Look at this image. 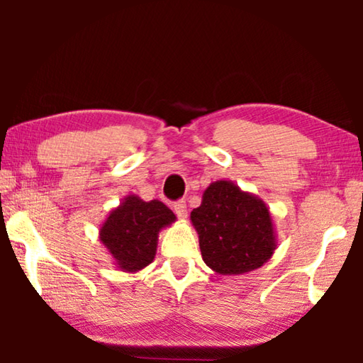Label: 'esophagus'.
I'll return each instance as SVG.
<instances>
[{
  "instance_id": "obj_1",
  "label": "esophagus",
  "mask_w": 363,
  "mask_h": 363,
  "mask_svg": "<svg viewBox=\"0 0 363 363\" xmlns=\"http://www.w3.org/2000/svg\"><path fill=\"white\" fill-rule=\"evenodd\" d=\"M173 210H175L178 218H182V220H185V218H186V203H185V201H183V200L177 201L175 205H173Z\"/></svg>"
}]
</instances>
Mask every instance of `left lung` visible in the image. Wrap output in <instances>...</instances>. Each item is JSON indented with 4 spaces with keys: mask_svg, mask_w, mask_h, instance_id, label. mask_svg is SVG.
<instances>
[{
    "mask_svg": "<svg viewBox=\"0 0 363 363\" xmlns=\"http://www.w3.org/2000/svg\"><path fill=\"white\" fill-rule=\"evenodd\" d=\"M190 220L198 233L203 261L218 274L240 276L259 269L277 247L269 208L235 182H213Z\"/></svg>",
    "mask_w": 363,
    "mask_h": 363,
    "instance_id": "left-lung-1",
    "label": "left lung"
}]
</instances>
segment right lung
Here are the masks:
<instances>
[{"mask_svg": "<svg viewBox=\"0 0 363 363\" xmlns=\"http://www.w3.org/2000/svg\"><path fill=\"white\" fill-rule=\"evenodd\" d=\"M175 221V213L162 201H143L130 193L108 211L99 240L117 269L133 274L155 259L158 235Z\"/></svg>", "mask_w": 363, "mask_h": 363, "instance_id": "obj_1", "label": "right lung"}]
</instances>
